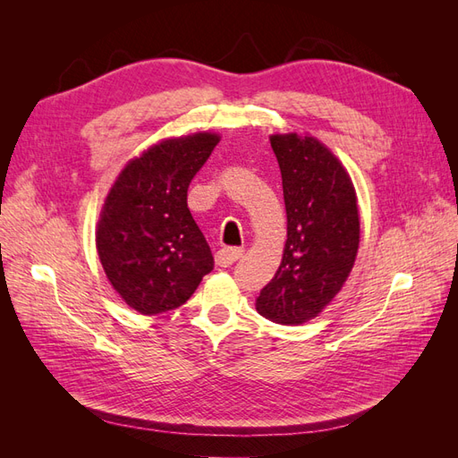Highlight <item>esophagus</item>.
<instances>
[{
	"label": "esophagus",
	"instance_id": "1",
	"mask_svg": "<svg viewBox=\"0 0 458 458\" xmlns=\"http://www.w3.org/2000/svg\"><path fill=\"white\" fill-rule=\"evenodd\" d=\"M239 258H242V248H234V246L221 248V250H217L216 254L217 266H224V267L231 266V263H234Z\"/></svg>",
	"mask_w": 458,
	"mask_h": 458
}]
</instances>
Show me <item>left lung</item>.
<instances>
[{"instance_id": "8db88e82", "label": "left lung", "mask_w": 458, "mask_h": 458, "mask_svg": "<svg viewBox=\"0 0 458 458\" xmlns=\"http://www.w3.org/2000/svg\"><path fill=\"white\" fill-rule=\"evenodd\" d=\"M286 208L279 269L256 298L259 315L281 325L317 317L348 279L359 248V212L348 172L315 137L271 135Z\"/></svg>"}]
</instances>
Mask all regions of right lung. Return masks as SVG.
Returning a JSON list of instances; mask_svg holds the SVG:
<instances>
[{"instance_id":"right-lung-1","label":"right lung","mask_w":458,"mask_h":458,"mask_svg":"<svg viewBox=\"0 0 458 458\" xmlns=\"http://www.w3.org/2000/svg\"><path fill=\"white\" fill-rule=\"evenodd\" d=\"M217 143L214 133L162 141L131 160L108 192L97 252L110 284L135 311L158 315L183 306L214 269L187 189Z\"/></svg>"}]
</instances>
